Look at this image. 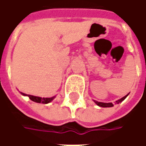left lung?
Listing matches in <instances>:
<instances>
[{
    "label": "left lung",
    "mask_w": 146,
    "mask_h": 146,
    "mask_svg": "<svg viewBox=\"0 0 146 146\" xmlns=\"http://www.w3.org/2000/svg\"><path fill=\"white\" fill-rule=\"evenodd\" d=\"M127 95H128V94H127V95H125L124 97H123L122 98H120V99L118 100V101H116V102L117 103V104L119 103V102H121L123 101V100L127 98ZM95 102L96 103V104L98 105V106H101V107H112V106H113V103H104V102H96V101H95Z\"/></svg>",
    "instance_id": "left-lung-1"
}]
</instances>
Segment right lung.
Masks as SVG:
<instances>
[{"label":"right lung","mask_w":146,"mask_h":146,"mask_svg":"<svg viewBox=\"0 0 146 146\" xmlns=\"http://www.w3.org/2000/svg\"><path fill=\"white\" fill-rule=\"evenodd\" d=\"M22 95H25V96H28L30 100L35 102L43 103V104H47L48 102L52 101L53 98H54V97H52V98H40V97H36V96H33V95H27V94H24V93H22Z\"/></svg>","instance_id":"1"}]
</instances>
